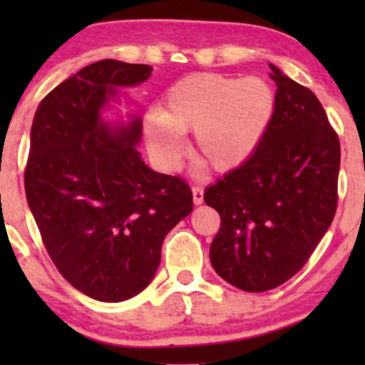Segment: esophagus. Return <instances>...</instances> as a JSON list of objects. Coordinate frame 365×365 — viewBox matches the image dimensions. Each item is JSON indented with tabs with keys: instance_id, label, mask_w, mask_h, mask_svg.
<instances>
[{
	"instance_id": "1",
	"label": "esophagus",
	"mask_w": 365,
	"mask_h": 365,
	"mask_svg": "<svg viewBox=\"0 0 365 365\" xmlns=\"http://www.w3.org/2000/svg\"><path fill=\"white\" fill-rule=\"evenodd\" d=\"M192 201L196 206H199V204H202L204 201V189L201 186H194L192 187Z\"/></svg>"
}]
</instances>
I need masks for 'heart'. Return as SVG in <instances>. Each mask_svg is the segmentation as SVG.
<instances>
[{
	"instance_id": "obj_1",
	"label": "heart",
	"mask_w": 365,
	"mask_h": 365,
	"mask_svg": "<svg viewBox=\"0 0 365 365\" xmlns=\"http://www.w3.org/2000/svg\"><path fill=\"white\" fill-rule=\"evenodd\" d=\"M276 111V89L266 79L199 73L168 89L161 113L144 116V131L149 151L166 166L179 159L181 134L194 131V156L212 171L232 173L256 156Z\"/></svg>"
}]
</instances>
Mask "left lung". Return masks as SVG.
Returning a JSON list of instances; mask_svg holds the SVG:
<instances>
[{
	"mask_svg": "<svg viewBox=\"0 0 365 365\" xmlns=\"http://www.w3.org/2000/svg\"><path fill=\"white\" fill-rule=\"evenodd\" d=\"M269 66L277 111L266 141L204 194L221 216L214 271L247 292L271 291L301 271L337 209V133L311 89Z\"/></svg>",
	"mask_w": 365,
	"mask_h": 365,
	"instance_id": "8db88e82",
	"label": "left lung"
}]
</instances>
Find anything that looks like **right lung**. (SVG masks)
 Listing matches in <instances>:
<instances>
[{"label":"right lung","instance_id":"add662e5","mask_svg":"<svg viewBox=\"0 0 365 365\" xmlns=\"http://www.w3.org/2000/svg\"><path fill=\"white\" fill-rule=\"evenodd\" d=\"M151 69L89 64L48 93L33 119L28 206L59 274L96 301L121 302L148 287L164 237L192 211L187 182L139 156L141 118L119 126L101 118L116 88L144 83Z\"/></svg>","mask_w":365,"mask_h":365}]
</instances>
